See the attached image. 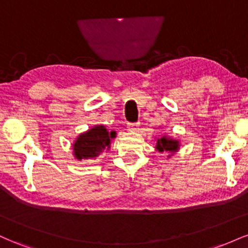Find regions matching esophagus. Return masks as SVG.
Listing matches in <instances>:
<instances>
[{
	"mask_svg": "<svg viewBox=\"0 0 248 248\" xmlns=\"http://www.w3.org/2000/svg\"><path fill=\"white\" fill-rule=\"evenodd\" d=\"M127 127L129 130H136L140 127V122H136V124H128Z\"/></svg>",
	"mask_w": 248,
	"mask_h": 248,
	"instance_id": "34e87169",
	"label": "esophagus"
}]
</instances>
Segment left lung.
I'll return each instance as SVG.
<instances>
[{
    "label": "left lung",
    "instance_id": "left-lung-1",
    "mask_svg": "<svg viewBox=\"0 0 248 248\" xmlns=\"http://www.w3.org/2000/svg\"><path fill=\"white\" fill-rule=\"evenodd\" d=\"M179 143L177 140H172V139H168L167 136H163L162 139H158L157 144H156V149L158 152H169L173 153L178 149Z\"/></svg>",
    "mask_w": 248,
    "mask_h": 248
}]
</instances>
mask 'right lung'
<instances>
[{
	"label": "right lung",
	"mask_w": 248,
	"mask_h": 248,
	"mask_svg": "<svg viewBox=\"0 0 248 248\" xmlns=\"http://www.w3.org/2000/svg\"><path fill=\"white\" fill-rule=\"evenodd\" d=\"M116 133L114 130L108 132L104 126H95L92 129L82 133L77 138L73 144V154L77 160H88L95 158L104 150H108L110 141L114 139Z\"/></svg>",
	"instance_id": "right-lung-1"
}]
</instances>
